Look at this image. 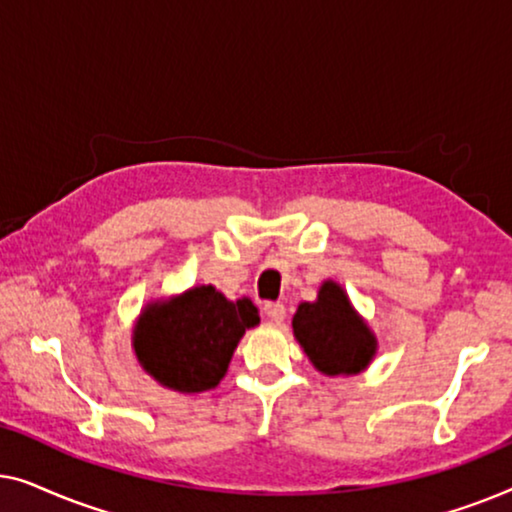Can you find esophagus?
Listing matches in <instances>:
<instances>
[{"mask_svg": "<svg viewBox=\"0 0 512 512\" xmlns=\"http://www.w3.org/2000/svg\"><path fill=\"white\" fill-rule=\"evenodd\" d=\"M263 312H265V317H268L270 321H275V324L284 321V317H286V307L282 303H265Z\"/></svg>", "mask_w": 512, "mask_h": 512, "instance_id": "obj_1", "label": "esophagus"}]
</instances>
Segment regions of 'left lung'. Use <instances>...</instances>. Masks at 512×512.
I'll return each instance as SVG.
<instances>
[{
  "label": "left lung",
  "instance_id": "8db88e82",
  "mask_svg": "<svg viewBox=\"0 0 512 512\" xmlns=\"http://www.w3.org/2000/svg\"><path fill=\"white\" fill-rule=\"evenodd\" d=\"M293 333L314 368L326 375L361 373L375 354L370 328L352 310L338 284L326 282L317 303H303L293 314Z\"/></svg>",
  "mask_w": 512,
  "mask_h": 512
}]
</instances>
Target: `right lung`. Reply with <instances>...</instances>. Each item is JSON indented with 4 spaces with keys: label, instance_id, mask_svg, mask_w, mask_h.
Listing matches in <instances>:
<instances>
[{
    "label": "right lung",
    "instance_id": "obj_1",
    "mask_svg": "<svg viewBox=\"0 0 512 512\" xmlns=\"http://www.w3.org/2000/svg\"><path fill=\"white\" fill-rule=\"evenodd\" d=\"M258 324L249 298L233 303L214 286H195L184 296L146 307L135 326V354L163 387L212 389L226 375L244 331Z\"/></svg>",
    "mask_w": 512,
    "mask_h": 512
}]
</instances>
